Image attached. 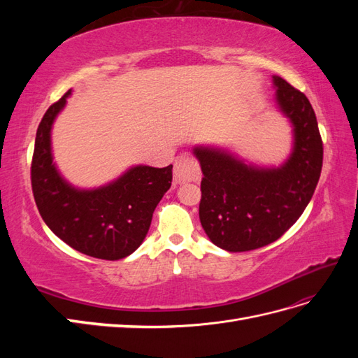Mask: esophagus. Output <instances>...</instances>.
<instances>
[{"instance_id":"esophagus-1","label":"esophagus","mask_w":358,"mask_h":358,"mask_svg":"<svg viewBox=\"0 0 358 358\" xmlns=\"http://www.w3.org/2000/svg\"><path fill=\"white\" fill-rule=\"evenodd\" d=\"M173 179H175L176 183L199 180L200 179L199 162L188 154L178 157L175 162V169H173Z\"/></svg>"}]
</instances>
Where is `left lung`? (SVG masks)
I'll list each match as a JSON object with an SVG mask.
<instances>
[{"label": "left lung", "mask_w": 358, "mask_h": 358, "mask_svg": "<svg viewBox=\"0 0 358 358\" xmlns=\"http://www.w3.org/2000/svg\"><path fill=\"white\" fill-rule=\"evenodd\" d=\"M275 101L292 127L284 164H246L215 146L192 149L203 171L200 222L212 243L243 252L278 241L309 204L322 167V140L306 95L273 76Z\"/></svg>", "instance_id": "obj_1"}]
</instances>
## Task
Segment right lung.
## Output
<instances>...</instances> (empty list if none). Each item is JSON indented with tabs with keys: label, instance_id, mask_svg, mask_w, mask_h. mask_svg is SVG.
<instances>
[{
	"label": "right lung",
	"instance_id": "obj_1",
	"mask_svg": "<svg viewBox=\"0 0 358 358\" xmlns=\"http://www.w3.org/2000/svg\"><path fill=\"white\" fill-rule=\"evenodd\" d=\"M69 91L52 104L37 128L31 185L43 221L76 251L100 259H121L142 245L171 169L134 166L107 185L82 189L61 176L53 162L52 127L66 107Z\"/></svg>",
	"mask_w": 358,
	"mask_h": 358
}]
</instances>
